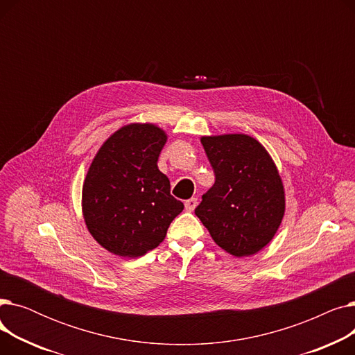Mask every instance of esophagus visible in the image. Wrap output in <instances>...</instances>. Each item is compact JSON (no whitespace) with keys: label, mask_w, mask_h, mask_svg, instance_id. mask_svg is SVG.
Returning a JSON list of instances; mask_svg holds the SVG:
<instances>
[{"label":"esophagus","mask_w":355,"mask_h":355,"mask_svg":"<svg viewBox=\"0 0 355 355\" xmlns=\"http://www.w3.org/2000/svg\"><path fill=\"white\" fill-rule=\"evenodd\" d=\"M185 210L187 211H193L197 207V198H190V200H185L184 202Z\"/></svg>","instance_id":"1"}]
</instances>
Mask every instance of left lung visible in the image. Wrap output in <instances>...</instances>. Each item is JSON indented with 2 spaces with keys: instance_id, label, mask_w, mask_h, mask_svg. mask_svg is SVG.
Here are the masks:
<instances>
[{
  "instance_id": "1",
  "label": "left lung",
  "mask_w": 355,
  "mask_h": 355,
  "mask_svg": "<svg viewBox=\"0 0 355 355\" xmlns=\"http://www.w3.org/2000/svg\"><path fill=\"white\" fill-rule=\"evenodd\" d=\"M216 181L196 216L216 245L243 257L263 249L285 214V191L263 145L243 134L202 137Z\"/></svg>"
}]
</instances>
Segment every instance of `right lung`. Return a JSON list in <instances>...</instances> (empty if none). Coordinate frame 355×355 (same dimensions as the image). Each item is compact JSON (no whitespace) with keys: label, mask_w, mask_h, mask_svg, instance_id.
Wrapping results in <instances>:
<instances>
[{"label":"right lung","mask_w":355,"mask_h":355,"mask_svg":"<svg viewBox=\"0 0 355 355\" xmlns=\"http://www.w3.org/2000/svg\"><path fill=\"white\" fill-rule=\"evenodd\" d=\"M165 142L161 128L130 123L106 139L89 166L83 217L93 239L110 253L138 257L155 249L184 209L157 165Z\"/></svg>","instance_id":"1"}]
</instances>
